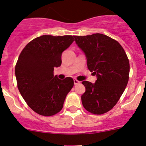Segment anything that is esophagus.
<instances>
[{
    "label": "esophagus",
    "mask_w": 146,
    "mask_h": 146,
    "mask_svg": "<svg viewBox=\"0 0 146 146\" xmlns=\"http://www.w3.org/2000/svg\"><path fill=\"white\" fill-rule=\"evenodd\" d=\"M73 81H74V85H78V84H80V81L77 80H76V79H74V80H73Z\"/></svg>",
    "instance_id": "1"
}]
</instances>
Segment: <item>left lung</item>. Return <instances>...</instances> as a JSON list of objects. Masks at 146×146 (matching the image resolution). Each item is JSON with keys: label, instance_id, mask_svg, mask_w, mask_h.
Segmentation results:
<instances>
[{"label": "left lung", "instance_id": "left-lung-1", "mask_svg": "<svg viewBox=\"0 0 146 146\" xmlns=\"http://www.w3.org/2000/svg\"><path fill=\"white\" fill-rule=\"evenodd\" d=\"M85 54L87 68L96 75L94 83L83 81L85 92L81 96L87 111L101 115L111 110L123 94L129 80V62L117 41L101 34L74 36Z\"/></svg>", "mask_w": 146, "mask_h": 146}]
</instances>
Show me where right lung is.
Returning a JSON list of instances; mask_svg holds the SVG:
<instances>
[{"label": "right lung", "instance_id": "1", "mask_svg": "<svg viewBox=\"0 0 146 146\" xmlns=\"http://www.w3.org/2000/svg\"><path fill=\"white\" fill-rule=\"evenodd\" d=\"M74 36L38 37L23 49L15 66L17 87L28 106L38 114L51 116L62 109L74 85L72 78L60 80L54 68L60 66L61 54Z\"/></svg>", "mask_w": 146, "mask_h": 146}]
</instances>
